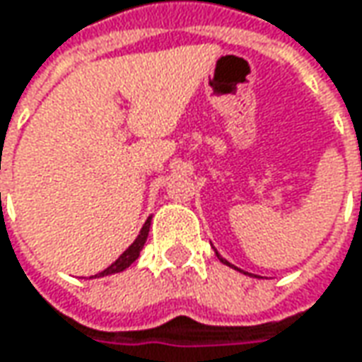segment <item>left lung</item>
<instances>
[{
  "instance_id": "left-lung-1",
  "label": "left lung",
  "mask_w": 362,
  "mask_h": 362,
  "mask_svg": "<svg viewBox=\"0 0 362 362\" xmlns=\"http://www.w3.org/2000/svg\"><path fill=\"white\" fill-rule=\"evenodd\" d=\"M216 254H217V252H216ZM217 257H219V254H217ZM219 259H221V262H223V264H228V266H231L230 262H226V259H223V257H219ZM231 268H233V266H231Z\"/></svg>"
}]
</instances>
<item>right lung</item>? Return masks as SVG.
I'll return each mask as SVG.
<instances>
[{"label": "right lung", "instance_id": "right-lung-1", "mask_svg": "<svg viewBox=\"0 0 362 362\" xmlns=\"http://www.w3.org/2000/svg\"><path fill=\"white\" fill-rule=\"evenodd\" d=\"M148 228H151V217L145 221V226H143L141 233L136 235V240H134V242H132L131 245L120 254L119 259H117L112 266H108L106 270H103L100 274H96V276H98V278H103V276H110V274H119V272L127 270L132 262L139 257V254H141V250H143V245H145L146 242V235H148ZM96 276H94V278H96Z\"/></svg>", "mask_w": 362, "mask_h": 362}]
</instances>
